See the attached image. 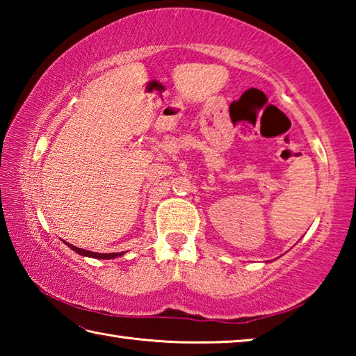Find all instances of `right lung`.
Returning <instances> with one entry per match:
<instances>
[{
	"instance_id": "1",
	"label": "right lung",
	"mask_w": 356,
	"mask_h": 356,
	"mask_svg": "<svg viewBox=\"0 0 356 356\" xmlns=\"http://www.w3.org/2000/svg\"><path fill=\"white\" fill-rule=\"evenodd\" d=\"M65 245H69L67 242H65ZM72 250L76 251L78 254L81 256H89V257H95V259H113V257H118V256H122L124 252H106V254H104V252H92V251H86V250H81V248H76V246L74 245H69Z\"/></svg>"
}]
</instances>
